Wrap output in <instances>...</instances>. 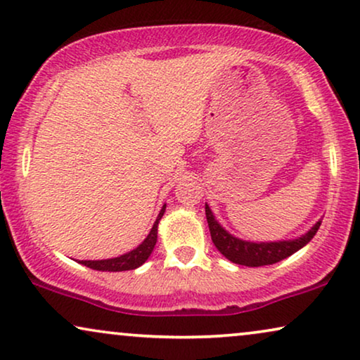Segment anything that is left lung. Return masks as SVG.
<instances>
[{
    "instance_id": "left-lung-1",
    "label": "left lung",
    "mask_w": 360,
    "mask_h": 360,
    "mask_svg": "<svg viewBox=\"0 0 360 360\" xmlns=\"http://www.w3.org/2000/svg\"><path fill=\"white\" fill-rule=\"evenodd\" d=\"M205 217H207L210 237L217 250L232 263L243 266H263L273 265V263L281 262L298 252L300 248L308 245L311 238L318 232L321 220H318L304 236L298 238H290V240L278 242H250L242 240L232 233H229L222 225L217 222L215 215L207 204H205Z\"/></svg>"
}]
</instances>
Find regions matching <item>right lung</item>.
Wrapping results in <instances>:
<instances>
[{"instance_id":"right-lung-1","label":"right lung","mask_w":360,"mask_h":360,"mask_svg":"<svg viewBox=\"0 0 360 360\" xmlns=\"http://www.w3.org/2000/svg\"><path fill=\"white\" fill-rule=\"evenodd\" d=\"M165 210H166V204L162 205L160 214H158V219L155 220V224H153L148 237L136 248H133V250L123 253V255L120 257L107 258V260H80L79 263H82V265L98 271H127V270H135V268L141 266L143 263L148 260V257L151 255L153 248L156 245L158 224H160L161 217L165 215Z\"/></svg>"}]
</instances>
